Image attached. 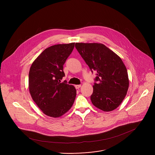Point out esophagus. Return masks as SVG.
I'll return each instance as SVG.
<instances>
[{
  "label": "esophagus",
  "instance_id": "1",
  "mask_svg": "<svg viewBox=\"0 0 155 155\" xmlns=\"http://www.w3.org/2000/svg\"><path fill=\"white\" fill-rule=\"evenodd\" d=\"M81 87V85H75V88L76 89H79Z\"/></svg>",
  "mask_w": 155,
  "mask_h": 155
}]
</instances>
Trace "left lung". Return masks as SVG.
I'll return each instance as SVG.
<instances>
[{"label":"left lung","instance_id":"obj_1","mask_svg":"<svg viewBox=\"0 0 155 155\" xmlns=\"http://www.w3.org/2000/svg\"><path fill=\"white\" fill-rule=\"evenodd\" d=\"M75 47L92 71L97 72L92 103L97 108L110 111L125 98L129 88L127 68L122 59L104 45L76 43Z\"/></svg>","mask_w":155,"mask_h":155}]
</instances>
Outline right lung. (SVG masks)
Wrapping results in <instances>:
<instances>
[{
  "label": "right lung",
  "mask_w": 155,
  "mask_h": 155,
  "mask_svg": "<svg viewBox=\"0 0 155 155\" xmlns=\"http://www.w3.org/2000/svg\"><path fill=\"white\" fill-rule=\"evenodd\" d=\"M75 43L51 46L35 59L28 74L31 97L45 114L52 117L64 115L73 106L76 90L61 82L65 76L63 65L73 51Z\"/></svg>",
  "instance_id": "add662e5"
}]
</instances>
